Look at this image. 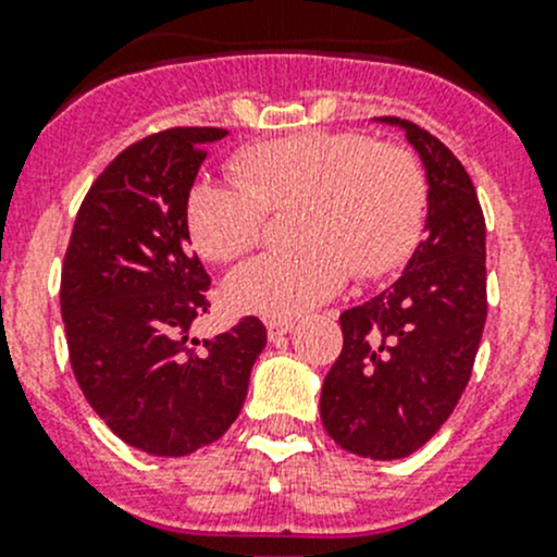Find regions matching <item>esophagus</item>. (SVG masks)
I'll return each mask as SVG.
<instances>
[{
  "label": "esophagus",
  "instance_id": "34e87169",
  "mask_svg": "<svg viewBox=\"0 0 557 557\" xmlns=\"http://www.w3.org/2000/svg\"><path fill=\"white\" fill-rule=\"evenodd\" d=\"M294 329V318H272V320H267V334H269V339H283L285 334H288V331Z\"/></svg>",
  "mask_w": 557,
  "mask_h": 557
}]
</instances>
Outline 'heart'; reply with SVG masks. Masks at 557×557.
Returning <instances> with one entry per match:
<instances>
[{
  "instance_id": "b5f03b06",
  "label": "heart",
  "mask_w": 557,
  "mask_h": 557,
  "mask_svg": "<svg viewBox=\"0 0 557 557\" xmlns=\"http://www.w3.org/2000/svg\"><path fill=\"white\" fill-rule=\"evenodd\" d=\"M234 183L199 180L185 199L190 245L228 263L283 215L290 250L263 252L226 280L232 310L294 318L356 280L401 267L423 234L429 183L412 150L356 132H299L252 143L228 161Z\"/></svg>"
}]
</instances>
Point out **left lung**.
Instances as JSON below:
<instances>
[{
  "label": "left lung",
  "mask_w": 557,
  "mask_h": 557,
  "mask_svg": "<svg viewBox=\"0 0 557 557\" xmlns=\"http://www.w3.org/2000/svg\"><path fill=\"white\" fill-rule=\"evenodd\" d=\"M429 180V237L391 288L339 314L342 352L325 374L320 420L347 453L407 458L453 414L487 318L485 218L453 150L398 117Z\"/></svg>",
  "instance_id": "1"
}]
</instances>
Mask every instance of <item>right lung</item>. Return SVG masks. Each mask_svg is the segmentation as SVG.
<instances>
[{"label": "right lung", "mask_w": 557, "mask_h": 557, "mask_svg": "<svg viewBox=\"0 0 557 557\" xmlns=\"http://www.w3.org/2000/svg\"><path fill=\"white\" fill-rule=\"evenodd\" d=\"M226 128L177 126L128 145L94 180L61 269L70 363L94 412L126 445L180 458L237 420L267 329L247 314L190 339L210 274L190 250L185 199Z\"/></svg>", "instance_id": "right-lung-1"}]
</instances>
